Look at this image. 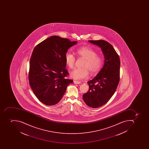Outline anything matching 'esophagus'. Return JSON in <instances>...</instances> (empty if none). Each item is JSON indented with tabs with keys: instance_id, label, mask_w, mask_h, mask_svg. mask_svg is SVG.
<instances>
[{
	"instance_id": "1",
	"label": "esophagus",
	"mask_w": 149,
	"mask_h": 149,
	"mask_svg": "<svg viewBox=\"0 0 149 149\" xmlns=\"http://www.w3.org/2000/svg\"><path fill=\"white\" fill-rule=\"evenodd\" d=\"M74 84H80V83H81V82H80V81H74Z\"/></svg>"
}]
</instances>
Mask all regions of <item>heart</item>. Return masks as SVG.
Returning <instances> with one entry per match:
<instances>
[{
    "mask_svg": "<svg viewBox=\"0 0 149 149\" xmlns=\"http://www.w3.org/2000/svg\"><path fill=\"white\" fill-rule=\"evenodd\" d=\"M76 54L80 57L85 59L82 68H75L70 73L72 78L76 80H83L89 76V71L92 75L96 74L101 70L103 66L102 57L97 55L95 51L88 47H82L76 50ZM66 64L70 68H73L76 59L71 53H66L65 55Z\"/></svg>",
    "mask_w": 149,
    "mask_h": 149,
    "instance_id": "1",
    "label": "heart"
}]
</instances>
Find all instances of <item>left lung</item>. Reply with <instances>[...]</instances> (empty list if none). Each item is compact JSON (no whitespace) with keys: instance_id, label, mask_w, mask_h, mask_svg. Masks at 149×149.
<instances>
[{"instance_id":"obj_1","label":"left lung","mask_w":149,"mask_h":149,"mask_svg":"<svg viewBox=\"0 0 149 149\" xmlns=\"http://www.w3.org/2000/svg\"><path fill=\"white\" fill-rule=\"evenodd\" d=\"M101 47L104 56V66L99 73L88 81L89 90L83 95V101L89 107L97 108L110 100L120 81V60L111 45L104 40H88Z\"/></svg>"}]
</instances>
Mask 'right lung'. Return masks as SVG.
Segmentation results:
<instances>
[{
	"instance_id": "obj_1",
	"label": "right lung",
	"mask_w": 149,
	"mask_h": 149,
	"mask_svg": "<svg viewBox=\"0 0 149 149\" xmlns=\"http://www.w3.org/2000/svg\"><path fill=\"white\" fill-rule=\"evenodd\" d=\"M77 43L67 38L52 36L34 47L30 61L28 79L31 88L41 102L56 104L73 82L67 78L65 55L70 47Z\"/></svg>"
}]
</instances>
